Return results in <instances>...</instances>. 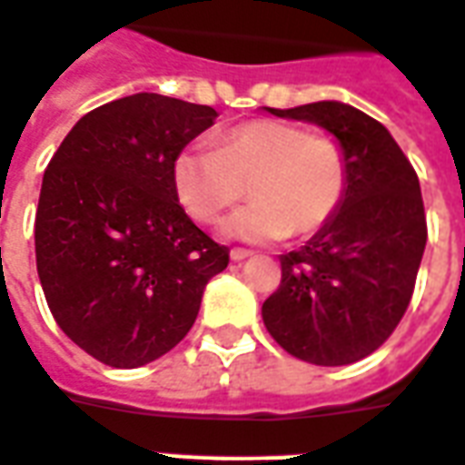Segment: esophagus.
Here are the masks:
<instances>
[{
    "label": "esophagus",
    "mask_w": 465,
    "mask_h": 465,
    "mask_svg": "<svg viewBox=\"0 0 465 465\" xmlns=\"http://www.w3.org/2000/svg\"><path fill=\"white\" fill-rule=\"evenodd\" d=\"M229 256H232V261H246V259H251L253 253L246 249H232V253H229Z\"/></svg>",
    "instance_id": "esophagus-1"
}]
</instances>
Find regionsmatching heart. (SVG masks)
<instances>
[{
	"label": "heart",
	"instance_id": "1",
	"mask_svg": "<svg viewBox=\"0 0 465 465\" xmlns=\"http://www.w3.org/2000/svg\"><path fill=\"white\" fill-rule=\"evenodd\" d=\"M172 184L199 223H214L249 184L253 202L229 216L219 233L233 242H278L291 232L311 236L338 214L347 192V160L332 137L253 120L223 133L216 147H184L172 164Z\"/></svg>",
	"mask_w": 465,
	"mask_h": 465
}]
</instances>
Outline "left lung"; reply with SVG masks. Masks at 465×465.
Listing matches in <instances>:
<instances>
[{
	"mask_svg": "<svg viewBox=\"0 0 465 465\" xmlns=\"http://www.w3.org/2000/svg\"><path fill=\"white\" fill-rule=\"evenodd\" d=\"M266 110L338 140L347 192L311 242L281 256V285L261 308L263 325L302 362L352 364L390 338L414 293L426 246L419 177L390 130L347 103Z\"/></svg>",
	"mask_w": 465,
	"mask_h": 465,
	"instance_id": "left-lung-1",
	"label": "left lung"
}]
</instances>
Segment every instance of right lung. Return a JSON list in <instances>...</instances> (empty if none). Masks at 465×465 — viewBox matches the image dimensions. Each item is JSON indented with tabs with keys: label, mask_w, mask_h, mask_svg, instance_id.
<instances>
[{
	"label": "right lung",
	"mask_w": 465,
	"mask_h": 465,
	"mask_svg": "<svg viewBox=\"0 0 465 465\" xmlns=\"http://www.w3.org/2000/svg\"><path fill=\"white\" fill-rule=\"evenodd\" d=\"M216 110L135 93L85 113L51 157L34 223L36 271L58 328L103 364L170 352L229 266L180 206L172 164Z\"/></svg>",
	"instance_id": "obj_1"
}]
</instances>
